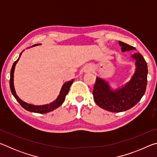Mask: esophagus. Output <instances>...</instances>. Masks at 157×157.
I'll return each mask as SVG.
<instances>
[{"instance_id": "esophagus-1", "label": "esophagus", "mask_w": 157, "mask_h": 157, "mask_svg": "<svg viewBox=\"0 0 157 157\" xmlns=\"http://www.w3.org/2000/svg\"><path fill=\"white\" fill-rule=\"evenodd\" d=\"M92 70H93V68H92V67H91V66H86V67L84 69V72L89 73V72H91V71H92Z\"/></svg>"}]
</instances>
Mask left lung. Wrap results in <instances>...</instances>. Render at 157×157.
Segmentation results:
<instances>
[{"instance_id":"left-lung-1","label":"left lung","mask_w":157,"mask_h":157,"mask_svg":"<svg viewBox=\"0 0 157 157\" xmlns=\"http://www.w3.org/2000/svg\"><path fill=\"white\" fill-rule=\"evenodd\" d=\"M123 52L135 50V48L119 41ZM136 60V71L132 79L123 87L114 91L107 82L97 77L93 95L95 102L100 107L111 112H122L136 105L144 95L147 86V66L140 53L132 55Z\"/></svg>"}]
</instances>
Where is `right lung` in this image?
Segmentation results:
<instances>
[{
  "instance_id": "right-lung-1",
  "label": "right lung",
  "mask_w": 157,
  "mask_h": 157,
  "mask_svg": "<svg viewBox=\"0 0 157 157\" xmlns=\"http://www.w3.org/2000/svg\"><path fill=\"white\" fill-rule=\"evenodd\" d=\"M37 45H39V44H35L33 46H37ZM21 54H22V52L20 54V56H19V57H18V59L16 61V62H14V63H13L12 67L11 69V72H10V89H11L12 94L16 98V100H17L18 102V103H19V104L21 105V107H22L23 108H24L25 110L30 111V112H34V113H46L48 112H50V111L55 110V109L59 107V106L62 105L63 104V102H64L66 95L68 94L71 84H72L73 82V79H72L71 81H68L63 84V85L62 87V89H61V91H60L59 95H58L57 98L54 101V102H52L48 105H39V106L28 104V103L24 102V101L21 100L20 98H18L17 94H16L14 86V73L15 66H16V64H17V63L18 62V59H19Z\"/></svg>"
}]
</instances>
